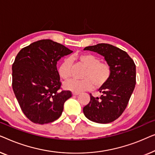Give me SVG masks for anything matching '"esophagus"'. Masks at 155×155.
Returning a JSON list of instances; mask_svg holds the SVG:
<instances>
[{"label":"esophagus","mask_w":155,"mask_h":155,"mask_svg":"<svg viewBox=\"0 0 155 155\" xmlns=\"http://www.w3.org/2000/svg\"><path fill=\"white\" fill-rule=\"evenodd\" d=\"M72 95H79V93H78V92H73L72 93Z\"/></svg>","instance_id":"1"}]
</instances>
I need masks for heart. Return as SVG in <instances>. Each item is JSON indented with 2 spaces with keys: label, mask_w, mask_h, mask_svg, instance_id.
I'll use <instances>...</instances> for the list:
<instances>
[{
  "label": "heart",
  "mask_w": 155,
  "mask_h": 155,
  "mask_svg": "<svg viewBox=\"0 0 155 155\" xmlns=\"http://www.w3.org/2000/svg\"><path fill=\"white\" fill-rule=\"evenodd\" d=\"M78 64L86 69L83 74L82 80H70L64 84L65 88L73 92H81L91 90L93 87L100 88L110 79L111 67L107 62H101L98 57L91 54H81L74 57ZM71 64L70 58H67L59 67L58 73L64 80H68L71 77Z\"/></svg>",
  "instance_id": "obj_1"
}]
</instances>
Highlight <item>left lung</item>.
I'll return each mask as SVG.
<instances>
[{
    "label": "left lung",
    "instance_id": "left-lung-1",
    "mask_svg": "<svg viewBox=\"0 0 155 155\" xmlns=\"http://www.w3.org/2000/svg\"><path fill=\"white\" fill-rule=\"evenodd\" d=\"M84 50L103 56L111 67L110 79L98 89L101 95L94 97L90 95V102L83 109L84 114L95 123H110L121 116L134 92L136 64L126 52L107 43H99Z\"/></svg>",
    "mask_w": 155,
    "mask_h": 155
}]
</instances>
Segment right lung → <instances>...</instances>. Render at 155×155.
I'll use <instances>...</instances> for the list:
<instances>
[{
    "instance_id": "obj_1",
    "label": "right lung",
    "mask_w": 155,
    "mask_h": 155,
    "mask_svg": "<svg viewBox=\"0 0 155 155\" xmlns=\"http://www.w3.org/2000/svg\"><path fill=\"white\" fill-rule=\"evenodd\" d=\"M50 39L34 42L19 52L13 63L12 89L25 116L35 124L53 122L62 114L71 97L61 86L57 63L72 53Z\"/></svg>"
}]
</instances>
